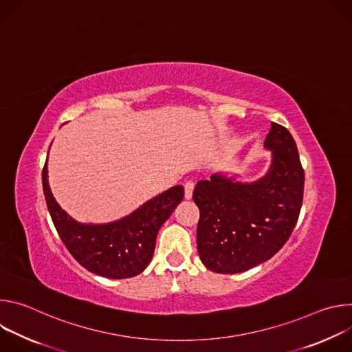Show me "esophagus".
Wrapping results in <instances>:
<instances>
[{"mask_svg":"<svg viewBox=\"0 0 352 352\" xmlns=\"http://www.w3.org/2000/svg\"><path fill=\"white\" fill-rule=\"evenodd\" d=\"M193 188H195V184L193 182H186L185 185H184V190H185V199L186 200H189V199H192V193H193Z\"/></svg>","mask_w":352,"mask_h":352,"instance_id":"34e87169","label":"esophagus"}]
</instances>
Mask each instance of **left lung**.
<instances>
[{"instance_id": "obj_1", "label": "left lung", "mask_w": 352, "mask_h": 352, "mask_svg": "<svg viewBox=\"0 0 352 352\" xmlns=\"http://www.w3.org/2000/svg\"><path fill=\"white\" fill-rule=\"evenodd\" d=\"M265 148L272 163L262 178L241 182L217 173L196 184L197 252L212 272L235 274L269 261L298 221L305 175L295 140L287 128L272 122Z\"/></svg>"}]
</instances>
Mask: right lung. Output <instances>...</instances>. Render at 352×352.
Instances as JSON below:
<instances>
[{"label":"right lung","mask_w":352,"mask_h":352,"mask_svg":"<svg viewBox=\"0 0 352 352\" xmlns=\"http://www.w3.org/2000/svg\"><path fill=\"white\" fill-rule=\"evenodd\" d=\"M43 190L50 216L69 254L89 272L116 280L138 276L148 266L160 227L184 199V186L175 185L120 220L91 224L79 223L58 205L48 185L47 160Z\"/></svg>","instance_id":"1"}]
</instances>
